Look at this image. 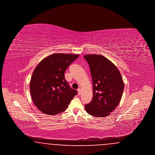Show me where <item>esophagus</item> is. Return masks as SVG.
I'll use <instances>...</instances> for the list:
<instances>
[{"mask_svg":"<svg viewBox=\"0 0 155 155\" xmlns=\"http://www.w3.org/2000/svg\"><path fill=\"white\" fill-rule=\"evenodd\" d=\"M81 88L78 89V95H81Z\"/></svg>","mask_w":155,"mask_h":155,"instance_id":"34e87169","label":"esophagus"}]
</instances>
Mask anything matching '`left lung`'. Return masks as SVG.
<instances>
[{"label":"left lung","mask_w":155,"mask_h":155,"mask_svg":"<svg viewBox=\"0 0 155 155\" xmlns=\"http://www.w3.org/2000/svg\"><path fill=\"white\" fill-rule=\"evenodd\" d=\"M88 63L93 82V98L85 104L89 114L106 117L120 103L124 85L116 66L102 55L88 54L84 56Z\"/></svg>","instance_id":"8db88e82"}]
</instances>
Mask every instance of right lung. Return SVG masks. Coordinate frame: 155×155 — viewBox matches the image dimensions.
Wrapping results in <instances>:
<instances>
[{"instance_id":"obj_1","label":"right lung","mask_w":155,"mask_h":155,"mask_svg":"<svg viewBox=\"0 0 155 155\" xmlns=\"http://www.w3.org/2000/svg\"><path fill=\"white\" fill-rule=\"evenodd\" d=\"M78 56L53 54L36 67L30 81V92L33 102L41 112L49 115L63 112L77 94L65 80L64 72Z\"/></svg>"}]
</instances>
